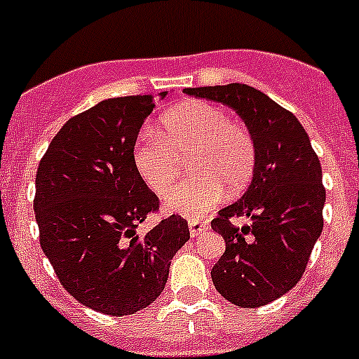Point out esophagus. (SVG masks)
<instances>
[{"mask_svg":"<svg viewBox=\"0 0 359 359\" xmlns=\"http://www.w3.org/2000/svg\"><path fill=\"white\" fill-rule=\"evenodd\" d=\"M189 228H190V236L198 237V236H201L203 231L207 230L208 224H207V221H199V219H192V221H189Z\"/></svg>","mask_w":359,"mask_h":359,"instance_id":"obj_1","label":"esophagus"}]
</instances>
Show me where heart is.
<instances>
[{"mask_svg": "<svg viewBox=\"0 0 359 359\" xmlns=\"http://www.w3.org/2000/svg\"><path fill=\"white\" fill-rule=\"evenodd\" d=\"M157 136L144 133L133 151L135 167L151 192L163 198L189 160L192 180L167 196V207L198 217L221 199L223 190L237 194L252 182L255 142L246 126L230 120L221 107L189 100L161 118Z\"/></svg>", "mask_w": 359, "mask_h": 359, "instance_id": "obj_1", "label": "heart"}]
</instances>
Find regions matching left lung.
I'll return each instance as SVG.
<instances>
[{
  "mask_svg": "<svg viewBox=\"0 0 359 359\" xmlns=\"http://www.w3.org/2000/svg\"><path fill=\"white\" fill-rule=\"evenodd\" d=\"M187 95L236 109L255 142L252 183L212 221L226 250L212 268L215 290L239 307H261L302 278L323 228L322 165L291 111L246 84L185 88ZM246 215L252 224H231Z\"/></svg>",
  "mask_w": 359,
  "mask_h": 359,
  "instance_id": "left-lung-1",
  "label": "left lung"
}]
</instances>
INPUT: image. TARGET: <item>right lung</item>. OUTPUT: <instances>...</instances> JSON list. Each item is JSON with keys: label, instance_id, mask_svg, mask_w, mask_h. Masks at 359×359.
I'll return each instance as SVG.
<instances>
[{"label": "right lung", "instance_id": "right-lung-1", "mask_svg": "<svg viewBox=\"0 0 359 359\" xmlns=\"http://www.w3.org/2000/svg\"><path fill=\"white\" fill-rule=\"evenodd\" d=\"M152 109V95L98 102L62 126L36 174L41 248L62 287L104 315H135L151 306L167 284L172 257L190 239L189 224L176 214L145 236L136 233L160 207L133 160Z\"/></svg>", "mask_w": 359, "mask_h": 359}]
</instances>
